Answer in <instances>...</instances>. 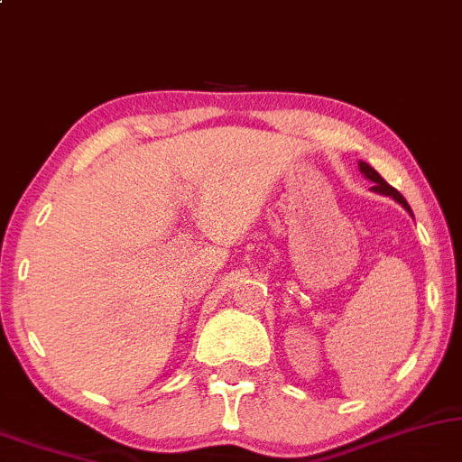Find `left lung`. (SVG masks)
Returning a JSON list of instances; mask_svg holds the SVG:
<instances>
[{
    "label": "left lung",
    "mask_w": 462,
    "mask_h": 462,
    "mask_svg": "<svg viewBox=\"0 0 462 462\" xmlns=\"http://www.w3.org/2000/svg\"><path fill=\"white\" fill-rule=\"evenodd\" d=\"M359 171H361V174H364L365 178H368V180L374 182V187H372V191L383 193V196H392L393 199H396L398 204H402V207L407 208L409 213H411V207L407 204V199H404L402 196H400L398 189H393L392 185H387V182L383 180V176L379 174V171H376L374 168H370V165H368V163H364V161H359ZM411 215H413V213H411Z\"/></svg>",
    "instance_id": "8db88e82"
}]
</instances>
